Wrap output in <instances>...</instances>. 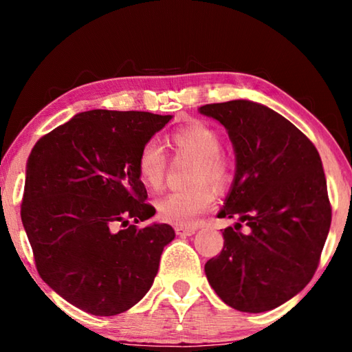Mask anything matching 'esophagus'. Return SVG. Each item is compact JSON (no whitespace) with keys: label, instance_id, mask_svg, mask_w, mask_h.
Wrapping results in <instances>:
<instances>
[{"label":"esophagus","instance_id":"esophagus-1","mask_svg":"<svg viewBox=\"0 0 352 352\" xmlns=\"http://www.w3.org/2000/svg\"><path fill=\"white\" fill-rule=\"evenodd\" d=\"M195 230L194 226H182V225H177L175 226V233L178 234V236H192V234H195Z\"/></svg>","mask_w":352,"mask_h":352}]
</instances>
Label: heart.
Here are the masks:
<instances>
[{
  "label": "heart",
  "instance_id": "b5f03b06",
  "mask_svg": "<svg viewBox=\"0 0 352 352\" xmlns=\"http://www.w3.org/2000/svg\"><path fill=\"white\" fill-rule=\"evenodd\" d=\"M170 146L177 155L194 158L189 183L192 186L174 190L157 201V214L163 222L190 226L214 204L212 186L222 188L231 180L233 163L222 148V138L216 129L204 122H190L172 132ZM168 160L157 142L148 141L136 157V174L147 190H160L164 183Z\"/></svg>",
  "mask_w": 352,
  "mask_h": 352
}]
</instances>
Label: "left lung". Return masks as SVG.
Returning a JSON list of instances; mask_svg holds the SVG:
<instances>
[{
	"label": "left lung",
	"instance_id": "obj_1",
	"mask_svg": "<svg viewBox=\"0 0 352 352\" xmlns=\"http://www.w3.org/2000/svg\"><path fill=\"white\" fill-rule=\"evenodd\" d=\"M200 113L223 124L233 141L236 177L219 217L239 219L223 230L206 278L233 309L270 311L305 289L320 264L332 219L320 153L269 107L230 100Z\"/></svg>",
	"mask_w": 352,
	"mask_h": 352
}]
</instances>
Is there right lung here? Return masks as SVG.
<instances>
[{"label":"right lung","mask_w":352,"mask_h":352,"mask_svg":"<svg viewBox=\"0 0 352 352\" xmlns=\"http://www.w3.org/2000/svg\"><path fill=\"white\" fill-rule=\"evenodd\" d=\"M172 116L91 110L46 133L28 160L21 220L41 279L93 315L135 306L157 276L168 223L136 174L140 148ZM133 223H129V220Z\"/></svg>","instance_id":"right-lung-1"}]
</instances>
